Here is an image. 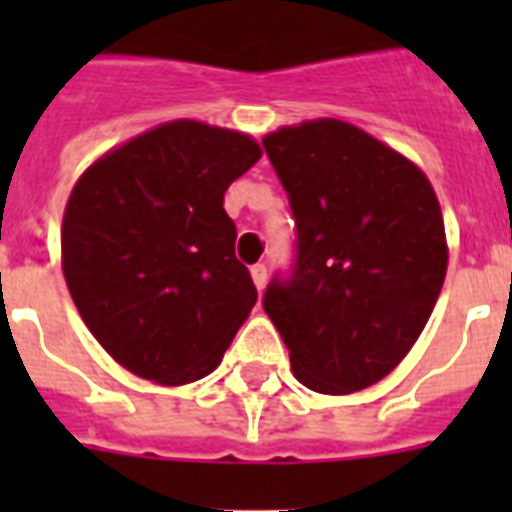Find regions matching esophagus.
<instances>
[{
    "label": "esophagus",
    "mask_w": 512,
    "mask_h": 512,
    "mask_svg": "<svg viewBox=\"0 0 512 512\" xmlns=\"http://www.w3.org/2000/svg\"><path fill=\"white\" fill-rule=\"evenodd\" d=\"M252 281H255V287L257 289H263L265 287V281H268V268L265 265H252Z\"/></svg>",
    "instance_id": "obj_1"
}]
</instances>
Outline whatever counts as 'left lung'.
Wrapping results in <instances>:
<instances>
[{"instance_id": "1", "label": "left lung", "mask_w": 512, "mask_h": 512, "mask_svg": "<svg viewBox=\"0 0 512 512\" xmlns=\"http://www.w3.org/2000/svg\"><path fill=\"white\" fill-rule=\"evenodd\" d=\"M297 223V265L263 308L305 388L348 396L388 377L446 279L444 215L428 175L342 119L268 132Z\"/></svg>"}]
</instances>
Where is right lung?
I'll use <instances>...</instances> for the list:
<instances>
[{
  "mask_svg": "<svg viewBox=\"0 0 512 512\" xmlns=\"http://www.w3.org/2000/svg\"><path fill=\"white\" fill-rule=\"evenodd\" d=\"M260 156L247 132L175 119L79 175L60 265L76 311L116 364L175 388L223 361L257 303L223 199Z\"/></svg>",
  "mask_w": 512,
  "mask_h": 512,
  "instance_id": "add662e5",
  "label": "right lung"
}]
</instances>
